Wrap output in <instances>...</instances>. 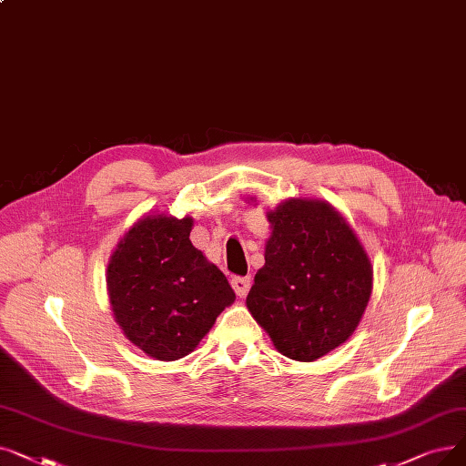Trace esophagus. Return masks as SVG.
<instances>
[{
    "label": "esophagus",
    "mask_w": 466,
    "mask_h": 466,
    "mask_svg": "<svg viewBox=\"0 0 466 466\" xmlns=\"http://www.w3.org/2000/svg\"><path fill=\"white\" fill-rule=\"evenodd\" d=\"M230 286H232V289L236 291L238 297H246L249 288H251V278L249 276H246V278L244 276H234L232 281H230Z\"/></svg>",
    "instance_id": "1"
}]
</instances>
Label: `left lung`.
<instances>
[{
    "label": "left lung",
    "mask_w": 466,
    "mask_h": 466,
    "mask_svg": "<svg viewBox=\"0 0 466 466\" xmlns=\"http://www.w3.org/2000/svg\"><path fill=\"white\" fill-rule=\"evenodd\" d=\"M267 218L265 267L246 305L279 354L314 361L356 331L373 289L371 260L328 201L289 198Z\"/></svg>",
    "instance_id": "obj_1"
}]
</instances>
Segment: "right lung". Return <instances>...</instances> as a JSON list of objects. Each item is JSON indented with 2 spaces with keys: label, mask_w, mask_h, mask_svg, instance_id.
<instances>
[{
  "label": "right lung",
  "mask_w": 466,
  "mask_h": 466,
  "mask_svg": "<svg viewBox=\"0 0 466 466\" xmlns=\"http://www.w3.org/2000/svg\"><path fill=\"white\" fill-rule=\"evenodd\" d=\"M192 217L154 213L117 241L106 268L114 319L147 356H188L236 295L227 276L190 241Z\"/></svg>",
  "instance_id": "right-lung-1"
}]
</instances>
